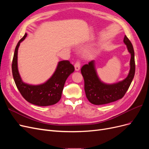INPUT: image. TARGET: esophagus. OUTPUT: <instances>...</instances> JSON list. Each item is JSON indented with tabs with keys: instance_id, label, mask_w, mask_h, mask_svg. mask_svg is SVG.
<instances>
[{
	"instance_id": "34e87169",
	"label": "esophagus",
	"mask_w": 149,
	"mask_h": 149,
	"mask_svg": "<svg viewBox=\"0 0 149 149\" xmlns=\"http://www.w3.org/2000/svg\"><path fill=\"white\" fill-rule=\"evenodd\" d=\"M80 66H81V63H80V61L77 60L76 61L75 64H74V68H75V70L76 71H79L80 70Z\"/></svg>"
}]
</instances>
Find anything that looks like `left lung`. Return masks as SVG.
<instances>
[{"instance_id":"left-lung-1","label":"left lung","mask_w":149,"mask_h":149,"mask_svg":"<svg viewBox=\"0 0 149 149\" xmlns=\"http://www.w3.org/2000/svg\"><path fill=\"white\" fill-rule=\"evenodd\" d=\"M124 42L127 45L128 51L131 55V58L130 61L129 73L127 77L123 81L113 84L102 83L97 77L93 61L84 65L81 69L84 81L86 96L88 101L93 104H106L123 98L132 83L136 70L134 48L126 35L124 38Z\"/></svg>"}]
</instances>
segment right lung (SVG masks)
I'll return each instance as SVG.
<instances>
[{
  "label": "right lung",
  "mask_w": 149,
  "mask_h": 149,
  "mask_svg": "<svg viewBox=\"0 0 149 149\" xmlns=\"http://www.w3.org/2000/svg\"><path fill=\"white\" fill-rule=\"evenodd\" d=\"M26 35L25 33L20 40L15 49L12 63L13 79L22 96L29 102L39 106L53 105L60 100L66 80L74 71V67L68 60L61 61L55 73L46 83L37 86L24 83L18 71L17 53L20 43Z\"/></svg>",
  "instance_id": "obj_1"
}]
</instances>
